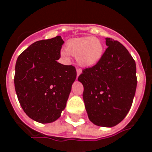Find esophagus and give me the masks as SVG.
Instances as JSON below:
<instances>
[{"mask_svg":"<svg viewBox=\"0 0 152 152\" xmlns=\"http://www.w3.org/2000/svg\"><path fill=\"white\" fill-rule=\"evenodd\" d=\"M82 74V70L81 69H77V77H78L80 75Z\"/></svg>","mask_w":152,"mask_h":152,"instance_id":"34e87169","label":"esophagus"}]
</instances>
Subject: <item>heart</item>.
Wrapping results in <instances>:
<instances>
[{"instance_id": "b5f03b06", "label": "heart", "mask_w": 152, "mask_h": 152, "mask_svg": "<svg viewBox=\"0 0 152 152\" xmlns=\"http://www.w3.org/2000/svg\"><path fill=\"white\" fill-rule=\"evenodd\" d=\"M66 53H63L64 57L68 55L77 58V64L83 68L95 66L104 55V45L101 41L93 37H76L67 42L65 47Z\"/></svg>"}]
</instances>
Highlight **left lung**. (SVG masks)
I'll return each instance as SVG.
<instances>
[{
	"mask_svg": "<svg viewBox=\"0 0 152 152\" xmlns=\"http://www.w3.org/2000/svg\"><path fill=\"white\" fill-rule=\"evenodd\" d=\"M100 61L82 71L77 80L84 86L83 99L93 124L113 127L124 119L137 88L136 63L120 42L106 38Z\"/></svg>",
	"mask_w": 152,
	"mask_h": 152,
	"instance_id": "obj_1",
	"label": "left lung"
}]
</instances>
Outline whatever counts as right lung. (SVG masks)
<instances>
[{"instance_id":"add662e5","label":"right lung","mask_w":152,"mask_h":152,"mask_svg":"<svg viewBox=\"0 0 152 152\" xmlns=\"http://www.w3.org/2000/svg\"><path fill=\"white\" fill-rule=\"evenodd\" d=\"M64 42L60 36L33 43L19 56L14 83L24 112L40 123L55 122L66 107L77 73L57 62Z\"/></svg>"}]
</instances>
